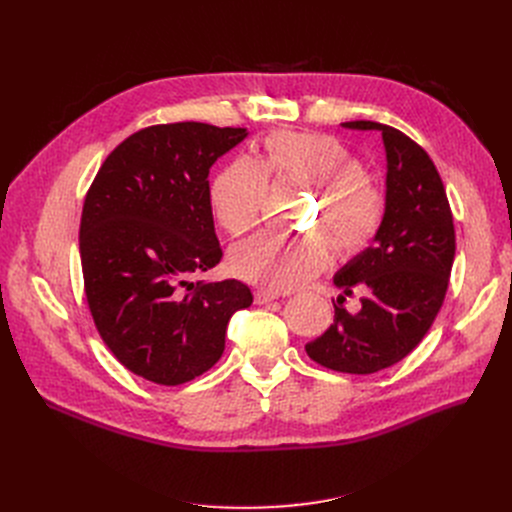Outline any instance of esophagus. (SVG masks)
<instances>
[{
	"instance_id": "1",
	"label": "esophagus",
	"mask_w": 512,
	"mask_h": 512,
	"mask_svg": "<svg viewBox=\"0 0 512 512\" xmlns=\"http://www.w3.org/2000/svg\"><path fill=\"white\" fill-rule=\"evenodd\" d=\"M280 297H282V294H280V292H274V290H257V292H255V301H257L259 305L276 301V299H280Z\"/></svg>"
}]
</instances>
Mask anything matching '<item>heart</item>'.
Segmentation results:
<instances>
[{
	"label": "heart",
	"mask_w": 512,
	"mask_h": 512,
	"mask_svg": "<svg viewBox=\"0 0 512 512\" xmlns=\"http://www.w3.org/2000/svg\"><path fill=\"white\" fill-rule=\"evenodd\" d=\"M297 184L319 191V209L307 220L301 238L261 232L230 255L232 272L253 284L286 292L321 274L336 257L361 255L378 236L386 218V195L367 178L363 159L326 132L280 130L263 143V153L236 157L211 180V207L220 226L240 236L261 220L270 184Z\"/></svg>",
	"instance_id": "b5f03b06"
}]
</instances>
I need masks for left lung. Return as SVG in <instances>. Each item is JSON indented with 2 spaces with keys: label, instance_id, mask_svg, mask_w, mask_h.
<instances>
[{
  "label": "left lung",
  "instance_id": "left-lung-1",
  "mask_svg": "<svg viewBox=\"0 0 512 512\" xmlns=\"http://www.w3.org/2000/svg\"><path fill=\"white\" fill-rule=\"evenodd\" d=\"M351 130H380L386 149V218L371 245L336 272L361 309L334 303V324L305 344L307 355L342 373H375L405 359L423 340L444 303L454 261V224L442 178L429 155L405 132L355 120Z\"/></svg>",
  "mask_w": 512,
  "mask_h": 512
}]
</instances>
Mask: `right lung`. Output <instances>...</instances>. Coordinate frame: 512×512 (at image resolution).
<instances>
[{
	"label": "right lung",
	"mask_w": 512,
	"mask_h": 512,
	"mask_svg": "<svg viewBox=\"0 0 512 512\" xmlns=\"http://www.w3.org/2000/svg\"><path fill=\"white\" fill-rule=\"evenodd\" d=\"M247 128L157 124L99 168L80 218L87 303L107 348L132 373L178 386L220 361L226 328L253 303L238 280L193 282L220 263L209 168Z\"/></svg>",
	"instance_id": "add662e5"
}]
</instances>
